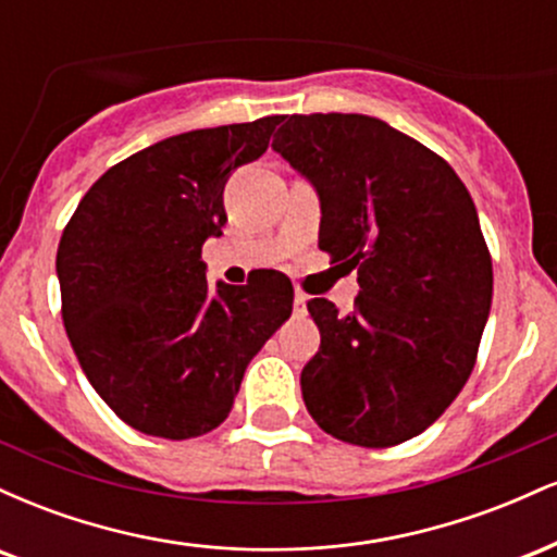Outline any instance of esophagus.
<instances>
[{"instance_id":"34e87169","label":"esophagus","mask_w":557,"mask_h":557,"mask_svg":"<svg viewBox=\"0 0 557 557\" xmlns=\"http://www.w3.org/2000/svg\"><path fill=\"white\" fill-rule=\"evenodd\" d=\"M306 298L304 293H296V298H293V306H296V314H306Z\"/></svg>"}]
</instances>
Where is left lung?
<instances>
[{
	"instance_id": "left-lung-1",
	"label": "left lung",
	"mask_w": 557,
	"mask_h": 557,
	"mask_svg": "<svg viewBox=\"0 0 557 557\" xmlns=\"http://www.w3.org/2000/svg\"><path fill=\"white\" fill-rule=\"evenodd\" d=\"M272 149L317 190L319 248L359 267L354 311L309 300L306 408L343 443H406L463 389L490 317L474 201L445 159L367 114H290Z\"/></svg>"
}]
</instances>
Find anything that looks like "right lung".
<instances>
[{"instance_id":"add662e5","label":"right lung","mask_w":557,"mask_h":557,"mask_svg":"<svg viewBox=\"0 0 557 557\" xmlns=\"http://www.w3.org/2000/svg\"><path fill=\"white\" fill-rule=\"evenodd\" d=\"M280 117L159 140L91 185L57 248L62 322L81 369L125 424L190 440L227 419L243 372L293 311L283 272L207 285L227 177Z\"/></svg>"}]
</instances>
